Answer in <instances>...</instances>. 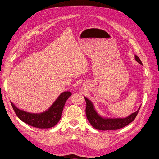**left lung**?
<instances>
[{"instance_id":"8db88e82","label":"left lung","mask_w":159,"mask_h":159,"mask_svg":"<svg viewBox=\"0 0 159 159\" xmlns=\"http://www.w3.org/2000/svg\"><path fill=\"white\" fill-rule=\"evenodd\" d=\"M136 61L140 64L143 65L141 61L138 56L135 55ZM86 102V114L87 119L89 123L94 128L98 130H116L126 126L129 123L133 122L137 116L141 105L138 108L137 111L131 113L125 118H109L104 117L97 113L93 103L90 100L84 97Z\"/></svg>"}]
</instances>
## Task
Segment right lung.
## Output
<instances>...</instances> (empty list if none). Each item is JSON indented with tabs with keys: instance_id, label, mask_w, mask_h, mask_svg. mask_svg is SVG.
Returning <instances> with one entry per match:
<instances>
[{
	"instance_id": "add662e5",
	"label": "right lung",
	"mask_w": 159,
	"mask_h": 159,
	"mask_svg": "<svg viewBox=\"0 0 159 159\" xmlns=\"http://www.w3.org/2000/svg\"><path fill=\"white\" fill-rule=\"evenodd\" d=\"M71 96L70 91L62 93L49 109L40 113H32L21 110L11 102L14 111L18 117L30 126L40 129H47L55 126L59 122L64 104Z\"/></svg>"
}]
</instances>
